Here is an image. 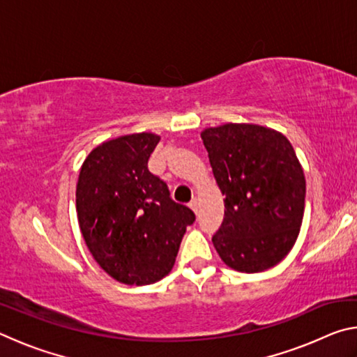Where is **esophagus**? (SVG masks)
Wrapping results in <instances>:
<instances>
[{
	"label": "esophagus",
	"instance_id": "obj_1",
	"mask_svg": "<svg viewBox=\"0 0 357 357\" xmlns=\"http://www.w3.org/2000/svg\"><path fill=\"white\" fill-rule=\"evenodd\" d=\"M189 206L192 208L193 213H197V211H198V202H197V198H193V200L189 203Z\"/></svg>",
	"mask_w": 357,
	"mask_h": 357
}]
</instances>
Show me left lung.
I'll use <instances>...</instances> for the list:
<instances>
[{"mask_svg":"<svg viewBox=\"0 0 357 357\" xmlns=\"http://www.w3.org/2000/svg\"><path fill=\"white\" fill-rule=\"evenodd\" d=\"M202 140L225 204L213 236L228 268L255 274L279 264L299 236L305 176L288 138L271 128L227 123Z\"/></svg>","mask_w":357,"mask_h":357,"instance_id":"obj_1","label":"left lung"}]
</instances>
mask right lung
Segmentation results:
<instances>
[{"label": "right lung", "mask_w": 357, "mask_h": 357, "mask_svg": "<svg viewBox=\"0 0 357 357\" xmlns=\"http://www.w3.org/2000/svg\"><path fill=\"white\" fill-rule=\"evenodd\" d=\"M160 137L123 135L96 146L80 168L77 217L88 250L126 285H151L170 273L195 214L174 203L164 181L148 170Z\"/></svg>", "instance_id": "right-lung-1"}]
</instances>
